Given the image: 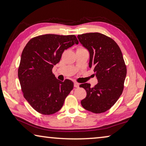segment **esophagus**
I'll return each mask as SVG.
<instances>
[{"mask_svg": "<svg viewBox=\"0 0 146 146\" xmlns=\"http://www.w3.org/2000/svg\"><path fill=\"white\" fill-rule=\"evenodd\" d=\"M74 87L75 88H78L79 87V84L76 82H74Z\"/></svg>", "mask_w": 146, "mask_h": 146, "instance_id": "1", "label": "esophagus"}]
</instances>
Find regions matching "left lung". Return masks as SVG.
I'll return each instance as SVG.
<instances>
[{"label":"left lung","mask_w":146,"mask_h":146,"mask_svg":"<svg viewBox=\"0 0 146 146\" xmlns=\"http://www.w3.org/2000/svg\"><path fill=\"white\" fill-rule=\"evenodd\" d=\"M78 38L90 52L89 67L93 68L98 84L91 87L82 84L87 95L82 107L94 113H101L112 107L122 95L127 69L119 46L111 38L100 33L78 35Z\"/></svg>","instance_id":"left-lung-1"}]
</instances>
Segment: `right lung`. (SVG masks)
Instances as JSON below:
<instances>
[{"mask_svg":"<svg viewBox=\"0 0 146 146\" xmlns=\"http://www.w3.org/2000/svg\"><path fill=\"white\" fill-rule=\"evenodd\" d=\"M78 44L76 36L46 34L31 38L23 51L18 76L24 97L35 110L51 115L60 110L73 82L56 79L52 72L64 50Z\"/></svg>","mask_w":146,"mask_h":146,"instance_id":"1","label":"right lung"}]
</instances>
